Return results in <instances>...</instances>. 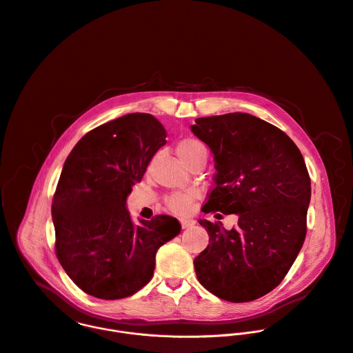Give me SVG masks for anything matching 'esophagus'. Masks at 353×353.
Segmentation results:
<instances>
[{
	"mask_svg": "<svg viewBox=\"0 0 353 353\" xmlns=\"http://www.w3.org/2000/svg\"><path fill=\"white\" fill-rule=\"evenodd\" d=\"M180 224H181L183 230H185V228H190V227L195 225V220H192V219H180Z\"/></svg>",
	"mask_w": 353,
	"mask_h": 353,
	"instance_id": "esophagus-1",
	"label": "esophagus"
}]
</instances>
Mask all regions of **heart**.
Wrapping results in <instances>:
<instances>
[{"instance_id": "b5f03b06", "label": "heart", "mask_w": 353, "mask_h": 353, "mask_svg": "<svg viewBox=\"0 0 353 353\" xmlns=\"http://www.w3.org/2000/svg\"><path fill=\"white\" fill-rule=\"evenodd\" d=\"M176 151H177L179 158L184 162L185 166L195 159H201V158L206 159V157H208V148L205 147V144L202 141H199L196 139L181 140L177 144ZM192 198H194V192H190V191L176 192L166 198V206L177 214H183L190 210Z\"/></svg>"}]
</instances>
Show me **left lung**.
<instances>
[{"label": "left lung", "mask_w": 353, "mask_h": 353, "mask_svg": "<svg viewBox=\"0 0 353 353\" xmlns=\"http://www.w3.org/2000/svg\"><path fill=\"white\" fill-rule=\"evenodd\" d=\"M191 132L214 158L203 213L238 216L232 230L199 220L209 245L194 260L198 281L225 301L257 300L283 281L305 241L311 179L304 158L285 132L245 112L196 118Z\"/></svg>", "instance_id": "obj_1"}]
</instances>
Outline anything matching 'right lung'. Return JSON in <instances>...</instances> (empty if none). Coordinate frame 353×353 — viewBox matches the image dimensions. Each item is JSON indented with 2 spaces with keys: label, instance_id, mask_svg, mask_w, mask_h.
<instances>
[{
  "label": "right lung",
  "instance_id": "right-lung-1",
  "mask_svg": "<svg viewBox=\"0 0 353 353\" xmlns=\"http://www.w3.org/2000/svg\"><path fill=\"white\" fill-rule=\"evenodd\" d=\"M165 139L151 114H126L86 133L64 162L52 202L56 256L89 296L119 300L139 292L154 275L158 249L180 234L174 217L134 223L126 209Z\"/></svg>",
  "mask_w": 353,
  "mask_h": 353
}]
</instances>
